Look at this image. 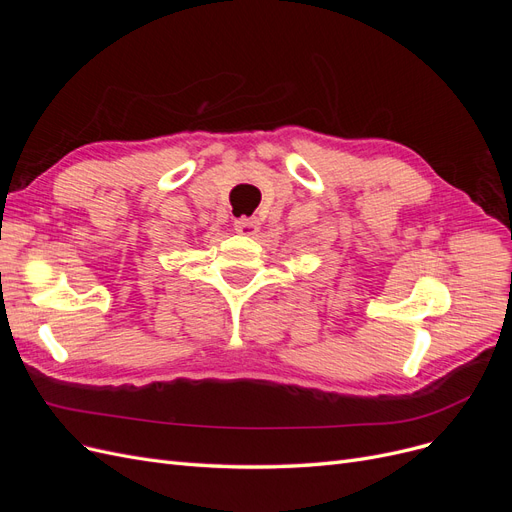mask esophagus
<instances>
[{
    "instance_id": "34e87169",
    "label": "esophagus",
    "mask_w": 512,
    "mask_h": 512,
    "mask_svg": "<svg viewBox=\"0 0 512 512\" xmlns=\"http://www.w3.org/2000/svg\"><path fill=\"white\" fill-rule=\"evenodd\" d=\"M258 228H260V222L256 220V218H239V220H235V230L239 232V235H247V237H252V235H256L258 232Z\"/></svg>"
}]
</instances>
